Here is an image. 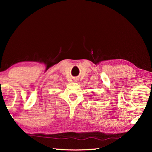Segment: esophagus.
<instances>
[{
	"instance_id": "34e87169",
	"label": "esophagus",
	"mask_w": 152,
	"mask_h": 152,
	"mask_svg": "<svg viewBox=\"0 0 152 152\" xmlns=\"http://www.w3.org/2000/svg\"><path fill=\"white\" fill-rule=\"evenodd\" d=\"M75 82H77V80H75Z\"/></svg>"
}]
</instances>
